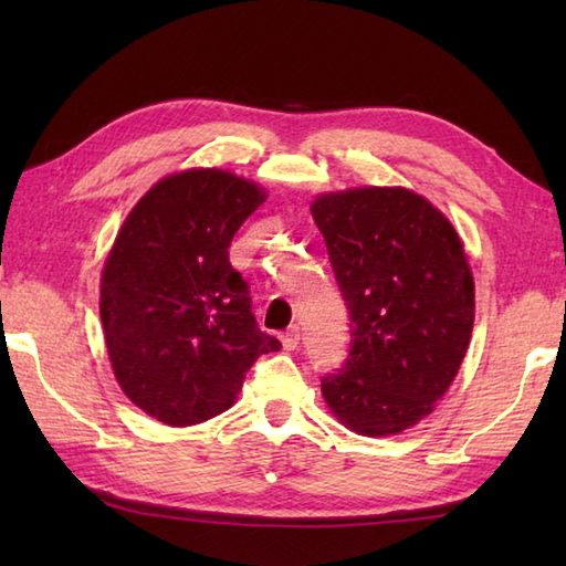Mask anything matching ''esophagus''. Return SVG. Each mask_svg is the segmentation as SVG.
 I'll return each mask as SVG.
<instances>
[{
	"label": "esophagus",
	"instance_id": "esophagus-1",
	"mask_svg": "<svg viewBox=\"0 0 566 566\" xmlns=\"http://www.w3.org/2000/svg\"><path fill=\"white\" fill-rule=\"evenodd\" d=\"M298 340H302V331H298V326H292L290 331L282 333V345L284 350H296L298 347Z\"/></svg>",
	"mask_w": 566,
	"mask_h": 566
}]
</instances>
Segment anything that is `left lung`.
Listing matches in <instances>:
<instances>
[{
	"instance_id": "1",
	"label": "left lung",
	"mask_w": 566,
	"mask_h": 566,
	"mask_svg": "<svg viewBox=\"0 0 566 566\" xmlns=\"http://www.w3.org/2000/svg\"><path fill=\"white\" fill-rule=\"evenodd\" d=\"M311 213L350 314V353L321 379L323 399L359 436H399L442 399L472 338L462 240L403 187L333 191Z\"/></svg>"
}]
</instances>
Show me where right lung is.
<instances>
[{"mask_svg": "<svg viewBox=\"0 0 566 566\" xmlns=\"http://www.w3.org/2000/svg\"><path fill=\"white\" fill-rule=\"evenodd\" d=\"M264 191L216 167L160 179L128 213L102 272L99 314L118 387L165 426L235 401L282 343L260 331L228 248Z\"/></svg>", "mask_w": 566, "mask_h": 566, "instance_id": "right-lung-1", "label": "right lung"}]
</instances>
